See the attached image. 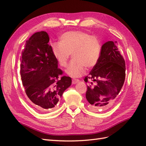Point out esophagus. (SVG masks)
Returning <instances> with one entry per match:
<instances>
[{
    "label": "esophagus",
    "instance_id": "1",
    "mask_svg": "<svg viewBox=\"0 0 146 146\" xmlns=\"http://www.w3.org/2000/svg\"><path fill=\"white\" fill-rule=\"evenodd\" d=\"M80 80L78 79H73L72 80V83L73 84H76L77 83H78Z\"/></svg>",
    "mask_w": 146,
    "mask_h": 146
}]
</instances>
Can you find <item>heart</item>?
I'll use <instances>...</instances> for the list:
<instances>
[{
  "mask_svg": "<svg viewBox=\"0 0 146 146\" xmlns=\"http://www.w3.org/2000/svg\"><path fill=\"white\" fill-rule=\"evenodd\" d=\"M101 46L96 36L82 31H70L60 36V42L52 44V52L62 67L67 65L72 54L73 59L66 70L69 76L80 77L85 73L86 67L96 65L100 58Z\"/></svg>",
  "mask_w": 146,
  "mask_h": 146,
  "instance_id": "b5f03b06",
  "label": "heart"
}]
</instances>
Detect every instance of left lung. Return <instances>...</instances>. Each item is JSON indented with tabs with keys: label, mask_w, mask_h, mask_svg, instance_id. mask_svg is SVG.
<instances>
[{
	"label": "left lung",
	"mask_w": 146,
	"mask_h": 146,
	"mask_svg": "<svg viewBox=\"0 0 146 146\" xmlns=\"http://www.w3.org/2000/svg\"><path fill=\"white\" fill-rule=\"evenodd\" d=\"M126 76V64L117 47V42L109 41L101 47L98 63L84 81L89 82L86 98L91 109H107L113 104L115 98L123 87Z\"/></svg>",
	"instance_id": "left-lung-1"
}]
</instances>
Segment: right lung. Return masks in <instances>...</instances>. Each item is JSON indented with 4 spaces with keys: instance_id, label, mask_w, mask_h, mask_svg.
<instances>
[{
    "instance_id": "obj_1",
    "label": "right lung",
    "mask_w": 146,
    "mask_h": 146,
    "mask_svg": "<svg viewBox=\"0 0 146 146\" xmlns=\"http://www.w3.org/2000/svg\"><path fill=\"white\" fill-rule=\"evenodd\" d=\"M49 36L36 32L26 41L20 57V75L29 103L40 112L53 110L64 91L72 84L70 76L62 70L54 57Z\"/></svg>"
}]
</instances>
